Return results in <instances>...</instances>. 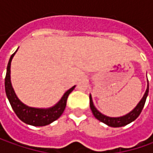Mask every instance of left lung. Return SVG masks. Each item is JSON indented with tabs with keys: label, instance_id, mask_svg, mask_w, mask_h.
Segmentation results:
<instances>
[{
	"label": "left lung",
	"instance_id": "1",
	"mask_svg": "<svg viewBox=\"0 0 153 153\" xmlns=\"http://www.w3.org/2000/svg\"><path fill=\"white\" fill-rule=\"evenodd\" d=\"M148 82V80H147ZM148 92H149V84L147 83V88L146 90L144 96L140 100V101L138 103V105L133 109L130 112H128V114L124 115L123 117H107L105 115L102 114L101 112H100L97 109L95 108V106L94 105L93 100H92L91 94L89 95V100H90V108H91L92 112L94 116L95 117V118L99 121L102 122L104 123H105L106 125L110 127H113V128H118V127L125 126L127 124L132 123L133 121H134L139 117V115L140 114L142 109L144 107L146 100L148 95Z\"/></svg>",
	"mask_w": 153,
	"mask_h": 153
}]
</instances>
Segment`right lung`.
I'll return each instance as SVG.
<instances>
[{"mask_svg":"<svg viewBox=\"0 0 153 153\" xmlns=\"http://www.w3.org/2000/svg\"><path fill=\"white\" fill-rule=\"evenodd\" d=\"M15 53L13 54H12L9 59L7 68L6 78H5V90H6V94L10 102V105L13 110L14 111L15 114L18 116V117L22 122L25 123L27 124H30L32 126H45V125L50 124L53 121L57 120L64 112L66 106L68 96L73 91L76 86H73L71 88H70L69 90L65 92L60 99V100L55 105L52 106L50 108H35V107H30L26 105H25L17 97L14 90L13 88L12 82H11L10 68H11V62Z\"/></svg>","mask_w":153,"mask_h":153,"instance_id":"add662e5","label":"right lung"}]
</instances>
